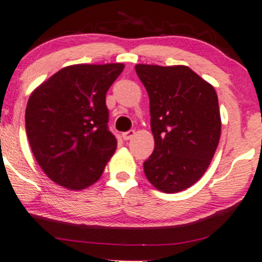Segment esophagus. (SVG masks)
Instances as JSON below:
<instances>
[{"instance_id":"1","label":"esophagus","mask_w":262,"mask_h":262,"mask_svg":"<svg viewBox=\"0 0 262 262\" xmlns=\"http://www.w3.org/2000/svg\"><path fill=\"white\" fill-rule=\"evenodd\" d=\"M135 134H136V132H135L134 130H130V131H127V132H123V134H122V139L125 140V141L131 140L132 137L135 136Z\"/></svg>"}]
</instances>
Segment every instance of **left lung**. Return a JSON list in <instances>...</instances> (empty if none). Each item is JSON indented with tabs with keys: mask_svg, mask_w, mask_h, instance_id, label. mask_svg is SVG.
Returning <instances> with one entry per match:
<instances>
[{
	"mask_svg": "<svg viewBox=\"0 0 262 262\" xmlns=\"http://www.w3.org/2000/svg\"><path fill=\"white\" fill-rule=\"evenodd\" d=\"M149 98L154 154L143 163L149 183L177 193L203 177L222 132L215 89L186 66H135Z\"/></svg>",
	"mask_w": 262,
	"mask_h": 262,
	"instance_id": "8db88e82",
	"label": "left lung"
}]
</instances>
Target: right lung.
Here are the masks:
<instances>
[{
  "label": "right lung",
  "mask_w": 262,
  "mask_h": 262,
  "mask_svg": "<svg viewBox=\"0 0 262 262\" xmlns=\"http://www.w3.org/2000/svg\"><path fill=\"white\" fill-rule=\"evenodd\" d=\"M122 63L74 64L60 69L29 96L26 131L34 158L58 186L86 189L115 154L105 96Z\"/></svg>",
  "instance_id": "add662e5"
}]
</instances>
